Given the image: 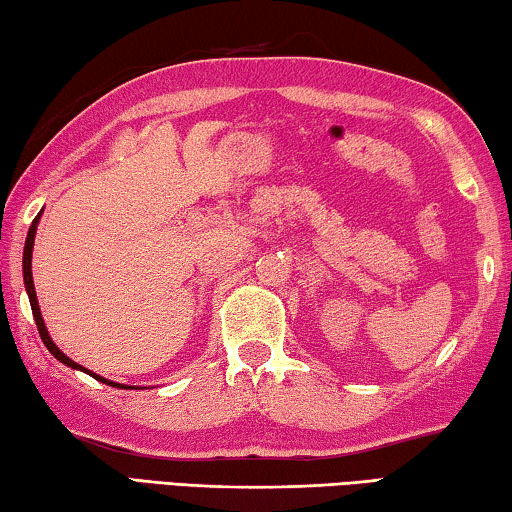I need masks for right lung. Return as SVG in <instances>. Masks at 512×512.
Here are the masks:
<instances>
[{"label":"right lung","instance_id":"add662e5","mask_svg":"<svg viewBox=\"0 0 512 512\" xmlns=\"http://www.w3.org/2000/svg\"><path fill=\"white\" fill-rule=\"evenodd\" d=\"M38 222H40V215L36 217V220L31 222V226H29V233H27V242H24V254H22V276H24V288H27V295H29V304H31V311H33V320H36V326H38V333H40V338H43V342H45V347L49 349V354H52L56 360H61L63 365H67V367H72V370H81V372H86V374H90L92 379H97V381H102V383H106V385H113V388H131V385H122V383H115V381H108V379H104V376H99V374H95V372H90V370H86V367L83 365H79V363H74L72 358H67L61 349L56 347V342L49 338V331H47V326H45V320H43V313H40V306H38V297H36V288H33V274H31V254H33V240H36V231H38Z\"/></svg>","mask_w":512,"mask_h":512}]
</instances>
